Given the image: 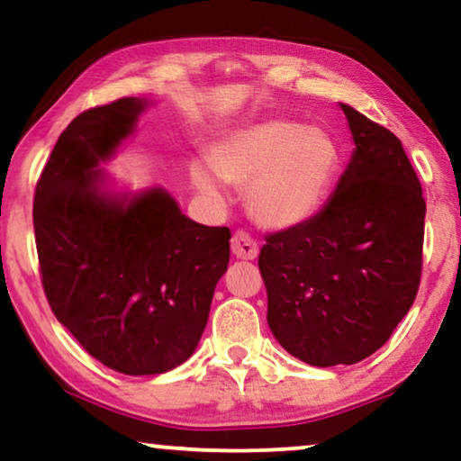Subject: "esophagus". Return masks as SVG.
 <instances>
[{
    "label": "esophagus",
    "instance_id": "esophagus-1",
    "mask_svg": "<svg viewBox=\"0 0 461 461\" xmlns=\"http://www.w3.org/2000/svg\"><path fill=\"white\" fill-rule=\"evenodd\" d=\"M230 251L239 260H256L258 258V243L251 239L248 232L239 230L230 239Z\"/></svg>",
    "mask_w": 461,
    "mask_h": 461
}]
</instances>
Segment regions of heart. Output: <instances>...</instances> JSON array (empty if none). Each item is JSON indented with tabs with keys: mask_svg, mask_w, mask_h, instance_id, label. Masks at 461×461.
I'll use <instances>...</instances> for the list:
<instances>
[{
	"mask_svg": "<svg viewBox=\"0 0 461 461\" xmlns=\"http://www.w3.org/2000/svg\"><path fill=\"white\" fill-rule=\"evenodd\" d=\"M207 163L226 185L248 186V205L258 224L292 230L321 212L336 178L339 153L323 128L264 119L220 136L207 150ZM212 175L201 163L188 167L194 191L222 201V183Z\"/></svg>",
	"mask_w": 461,
	"mask_h": 461,
	"instance_id": "1",
	"label": "heart"
}]
</instances>
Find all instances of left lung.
Wrapping results in <instances>:
<instances>
[{"label":"left lung","instance_id":"8db88e82","mask_svg":"<svg viewBox=\"0 0 461 461\" xmlns=\"http://www.w3.org/2000/svg\"><path fill=\"white\" fill-rule=\"evenodd\" d=\"M350 161L304 226L267 237L260 267L268 327L312 367L355 365L393 336L418 295L426 201L393 131L339 103Z\"/></svg>","mask_w":461,"mask_h":461}]
</instances>
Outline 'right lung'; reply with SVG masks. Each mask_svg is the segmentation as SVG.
<instances>
[{"label":"right lung","instance_id":"1","mask_svg":"<svg viewBox=\"0 0 461 461\" xmlns=\"http://www.w3.org/2000/svg\"><path fill=\"white\" fill-rule=\"evenodd\" d=\"M150 106L122 98L75 117L35 188L33 226L56 319L106 367L157 375L197 350L230 230L185 216L163 186L117 188L109 163Z\"/></svg>","mask_w":461,"mask_h":461}]
</instances>
